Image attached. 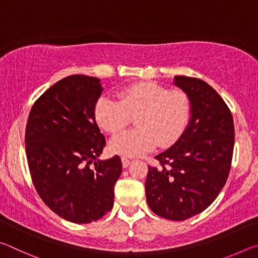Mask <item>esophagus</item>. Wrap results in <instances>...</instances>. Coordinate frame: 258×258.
<instances>
[{
	"mask_svg": "<svg viewBox=\"0 0 258 258\" xmlns=\"http://www.w3.org/2000/svg\"><path fill=\"white\" fill-rule=\"evenodd\" d=\"M131 160L128 158H126V157H121V164H123V167H127V166L130 165Z\"/></svg>",
	"mask_w": 258,
	"mask_h": 258,
	"instance_id": "34e87169",
	"label": "esophagus"
}]
</instances>
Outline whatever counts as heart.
Here are the masks:
<instances>
[{"label":"heart","mask_w":258,"mask_h":258,"mask_svg":"<svg viewBox=\"0 0 258 258\" xmlns=\"http://www.w3.org/2000/svg\"><path fill=\"white\" fill-rule=\"evenodd\" d=\"M118 101L101 97L94 108L100 127L116 134L135 116L137 127L110 141L115 154L140 157L159 145L169 147L184 133L191 118V101L181 90H168L154 82H137L121 89Z\"/></svg>","instance_id":"obj_1"}]
</instances>
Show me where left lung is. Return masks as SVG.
Masks as SVG:
<instances>
[{
  "label": "left lung",
  "instance_id": "obj_1",
  "mask_svg": "<svg viewBox=\"0 0 258 258\" xmlns=\"http://www.w3.org/2000/svg\"><path fill=\"white\" fill-rule=\"evenodd\" d=\"M174 85L187 94L191 118L182 137L156 158L146 181L147 203L157 215L184 221L204 212L228 180L234 125L223 99L206 82L175 76Z\"/></svg>",
  "mask_w": 258,
  "mask_h": 258
}]
</instances>
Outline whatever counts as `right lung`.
<instances>
[{
    "label": "right lung",
    "mask_w": 258,
    "mask_h": 258,
    "mask_svg": "<svg viewBox=\"0 0 258 258\" xmlns=\"http://www.w3.org/2000/svg\"><path fill=\"white\" fill-rule=\"evenodd\" d=\"M102 91L97 77H64L34 103L26 127V155L38 195L56 215L77 224L111 211L123 168L118 156L99 159L106 139L94 108Z\"/></svg>",
    "instance_id": "1"
}]
</instances>
